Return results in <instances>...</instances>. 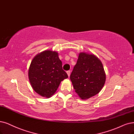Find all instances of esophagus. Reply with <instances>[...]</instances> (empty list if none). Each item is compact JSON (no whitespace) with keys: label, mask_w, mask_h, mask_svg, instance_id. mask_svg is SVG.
<instances>
[{"label":"esophagus","mask_w":134,"mask_h":134,"mask_svg":"<svg viewBox=\"0 0 134 134\" xmlns=\"http://www.w3.org/2000/svg\"><path fill=\"white\" fill-rule=\"evenodd\" d=\"M67 75H68V76L70 77V74H71V71H67Z\"/></svg>","instance_id":"34e87169"}]
</instances>
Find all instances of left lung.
I'll use <instances>...</instances> for the list:
<instances>
[{
    "mask_svg": "<svg viewBox=\"0 0 134 134\" xmlns=\"http://www.w3.org/2000/svg\"><path fill=\"white\" fill-rule=\"evenodd\" d=\"M75 92L82 99H88L102 90L106 80L101 61L93 54L81 52L70 76Z\"/></svg>",
    "mask_w": 134,
    "mask_h": 134,
    "instance_id": "1",
    "label": "left lung"
}]
</instances>
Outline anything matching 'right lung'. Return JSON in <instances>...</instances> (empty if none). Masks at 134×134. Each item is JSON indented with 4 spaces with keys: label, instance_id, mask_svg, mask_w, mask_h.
Listing matches in <instances>:
<instances>
[{
    "label": "right lung",
    "instance_id": "right-lung-1",
    "mask_svg": "<svg viewBox=\"0 0 134 134\" xmlns=\"http://www.w3.org/2000/svg\"><path fill=\"white\" fill-rule=\"evenodd\" d=\"M30 82L38 94L49 98L57 90L61 82L68 78L62 63L56 51L46 50L34 57L30 65Z\"/></svg>",
    "mask_w": 134,
    "mask_h": 134
}]
</instances>
